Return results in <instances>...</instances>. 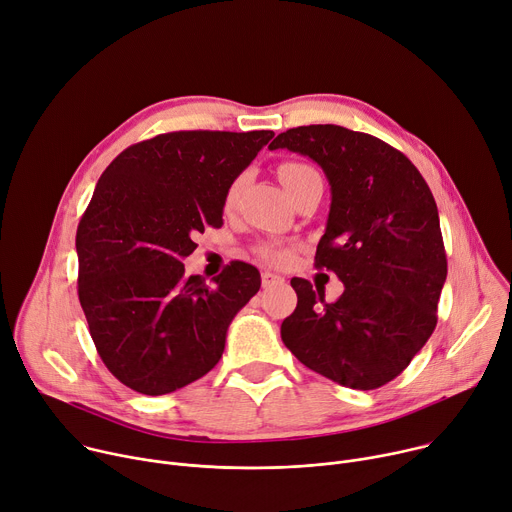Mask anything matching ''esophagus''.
<instances>
[{
	"mask_svg": "<svg viewBox=\"0 0 512 512\" xmlns=\"http://www.w3.org/2000/svg\"><path fill=\"white\" fill-rule=\"evenodd\" d=\"M261 284L263 288H273V286H282L284 284V277L277 275V273H271V271H263L261 273Z\"/></svg>",
	"mask_w": 512,
	"mask_h": 512,
	"instance_id": "34e87169",
	"label": "esophagus"
}]
</instances>
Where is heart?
Wrapping results in <instances>:
<instances>
[{"label":"heart","instance_id":"obj_1","mask_svg":"<svg viewBox=\"0 0 512 512\" xmlns=\"http://www.w3.org/2000/svg\"><path fill=\"white\" fill-rule=\"evenodd\" d=\"M314 171H316V169L310 167V165H306V163L288 161V163H282V165H280V169H277V175H280V179H282V183H284V188L290 192L302 177H306V175H310V173H314ZM243 181H245L243 175L237 177L235 181H232V185L228 188V194H226V202H228V204H232V202L237 200V196H239V192H241V188H243ZM259 255H261L265 261L277 263V265L286 263L288 257H290L288 251H284V249H280V247H275V245H263V247L259 249Z\"/></svg>","mask_w":512,"mask_h":512}]
</instances>
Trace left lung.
Returning a JSON list of instances; mask_svg holds the SVG:
<instances>
[{
    "mask_svg": "<svg viewBox=\"0 0 512 512\" xmlns=\"http://www.w3.org/2000/svg\"><path fill=\"white\" fill-rule=\"evenodd\" d=\"M269 149L310 157L327 175L331 210L314 259L345 286L327 302L324 290L294 277L298 306L282 322V341L324 378L380 388L437 324L447 257L429 185L394 147L335 124L290 128Z\"/></svg>",
    "mask_w": 512,
    "mask_h": 512,
    "instance_id": "left-lung-1",
    "label": "left lung"
}]
</instances>
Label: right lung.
Returning a JSON list of instances; mask_svg holds the SVG:
<instances>
[{
    "label": "right lung",
    "instance_id": "add662e5",
    "mask_svg": "<svg viewBox=\"0 0 512 512\" xmlns=\"http://www.w3.org/2000/svg\"><path fill=\"white\" fill-rule=\"evenodd\" d=\"M271 130H181L122 151L77 226L79 302L89 335L134 392L161 396L206 376L228 324L259 292V271L232 261L208 288L185 277L196 232L222 224L228 188Z\"/></svg>",
    "mask_w": 512,
    "mask_h": 512
}]
</instances>
